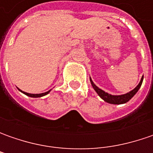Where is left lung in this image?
I'll return each mask as SVG.
<instances>
[{"instance_id":"obj_1","label":"left lung","mask_w":153,"mask_h":153,"mask_svg":"<svg viewBox=\"0 0 153 153\" xmlns=\"http://www.w3.org/2000/svg\"><path fill=\"white\" fill-rule=\"evenodd\" d=\"M143 77L144 76L141 77V79L138 85L136 86L133 90L129 91L128 93H127V94H121V95H113V94H108V93L105 92L102 89H100V88H98L97 86L94 83V82L92 81L91 77H89V79H90V82H91L92 87L94 88V89L97 93L98 95L104 101L109 103V104H113V105H121V104H125V103L128 102L138 92L140 88L141 87V84H142Z\"/></svg>"}]
</instances>
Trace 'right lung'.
Returning a JSON list of instances; mask_svg holds the SVG:
<instances>
[{"label":"right lung","mask_w":153,"mask_h":153,"mask_svg":"<svg viewBox=\"0 0 153 153\" xmlns=\"http://www.w3.org/2000/svg\"><path fill=\"white\" fill-rule=\"evenodd\" d=\"M19 90L21 92V93H23V94H25V95H27V96H29V97H32V98H40V97H42V96H45V95H47L49 92L51 91V90H49V91L48 92H45V93H42V94H29V93H26V92H24L22 91L21 89H19Z\"/></svg>","instance_id":"1"}]
</instances>
